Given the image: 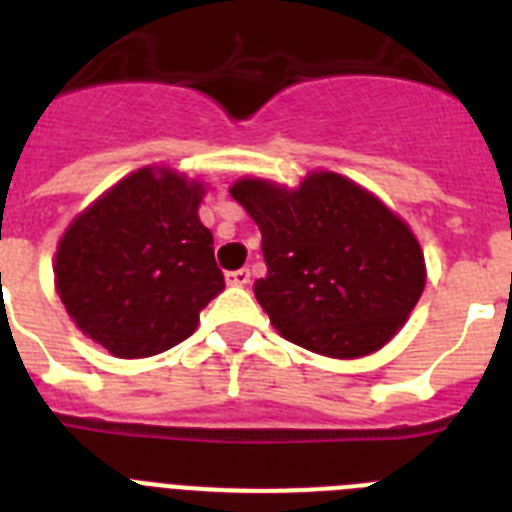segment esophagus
Segmentation results:
<instances>
[{
    "label": "esophagus",
    "instance_id": "obj_1",
    "mask_svg": "<svg viewBox=\"0 0 512 512\" xmlns=\"http://www.w3.org/2000/svg\"><path fill=\"white\" fill-rule=\"evenodd\" d=\"M226 283H231V286H247L249 268H239V270H231V273H226Z\"/></svg>",
    "mask_w": 512,
    "mask_h": 512
}]
</instances>
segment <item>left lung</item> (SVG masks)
Masks as SVG:
<instances>
[{
	"instance_id": "8db88e82",
	"label": "left lung",
	"mask_w": 512,
	"mask_h": 512,
	"mask_svg": "<svg viewBox=\"0 0 512 512\" xmlns=\"http://www.w3.org/2000/svg\"><path fill=\"white\" fill-rule=\"evenodd\" d=\"M231 197L263 234L255 296L286 341L333 359L382 349L427 281L422 247L388 205L333 171L296 190L239 179Z\"/></svg>"
}]
</instances>
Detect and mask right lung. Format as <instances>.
Segmentation results:
<instances>
[{"mask_svg": "<svg viewBox=\"0 0 512 512\" xmlns=\"http://www.w3.org/2000/svg\"><path fill=\"white\" fill-rule=\"evenodd\" d=\"M203 192L176 171L145 166L64 231L54 260L59 299L109 354L143 359L182 343L223 291L213 234L197 216Z\"/></svg>", "mask_w": 512, "mask_h": 512, "instance_id": "right-lung-1", "label": "right lung"}]
</instances>
